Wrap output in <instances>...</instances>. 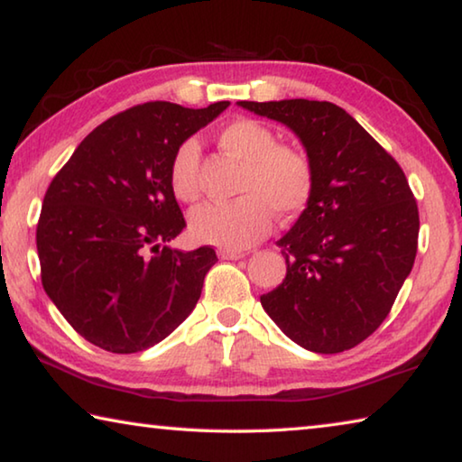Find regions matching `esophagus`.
Segmentation results:
<instances>
[{"mask_svg":"<svg viewBox=\"0 0 462 462\" xmlns=\"http://www.w3.org/2000/svg\"><path fill=\"white\" fill-rule=\"evenodd\" d=\"M217 256L224 261H238V259H245L246 253L245 250H232V248H220L217 250Z\"/></svg>","mask_w":462,"mask_h":462,"instance_id":"obj_1","label":"esophagus"}]
</instances>
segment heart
Instances as JSON below:
<instances>
[{
	"mask_svg": "<svg viewBox=\"0 0 462 462\" xmlns=\"http://www.w3.org/2000/svg\"><path fill=\"white\" fill-rule=\"evenodd\" d=\"M217 144L242 162L240 198L201 203L189 216L191 234L222 248H245L271 228V216L293 217L308 206L314 191V169L297 146L279 144L267 124L236 118L217 132ZM199 146L185 140L171 161V189L181 201L199 195Z\"/></svg>",
	"mask_w": 462,
	"mask_h": 462,
	"instance_id": "1",
	"label": "heart"
}]
</instances>
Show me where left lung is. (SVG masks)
Listing matches in <instances>:
<instances>
[{
    "label": "left lung",
    "mask_w": 462,
    "mask_h": 462,
    "mask_svg": "<svg viewBox=\"0 0 462 462\" xmlns=\"http://www.w3.org/2000/svg\"><path fill=\"white\" fill-rule=\"evenodd\" d=\"M285 124L314 169V191L277 240L287 275L261 303L285 336L319 355L361 344L387 318L418 253V203L393 156L330 101H238Z\"/></svg>",
    "instance_id": "1"
}]
</instances>
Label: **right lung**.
<instances>
[{"mask_svg":"<svg viewBox=\"0 0 462 462\" xmlns=\"http://www.w3.org/2000/svg\"><path fill=\"white\" fill-rule=\"evenodd\" d=\"M230 101L130 107L83 138L46 189L36 248L42 287L85 340L130 355L165 340L198 303L217 256L169 242L185 228L175 151Z\"/></svg>","mask_w":462,"mask_h":462,"instance_id":"1","label":"right lung"}]
</instances>
